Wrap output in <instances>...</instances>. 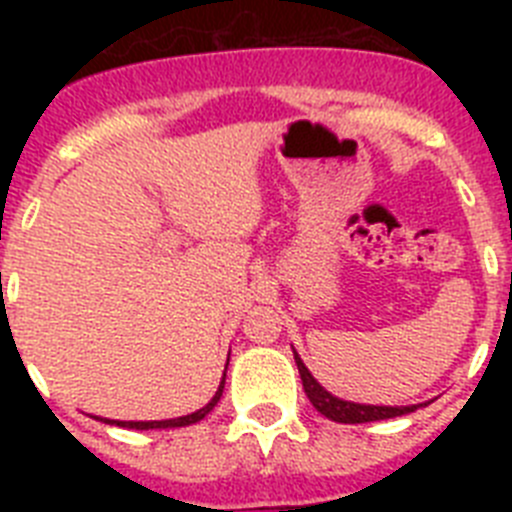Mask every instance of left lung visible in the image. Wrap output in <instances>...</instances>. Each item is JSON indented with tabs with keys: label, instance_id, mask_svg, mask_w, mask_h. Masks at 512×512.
Returning a JSON list of instances; mask_svg holds the SVG:
<instances>
[{
	"label": "left lung",
	"instance_id": "1",
	"mask_svg": "<svg viewBox=\"0 0 512 512\" xmlns=\"http://www.w3.org/2000/svg\"><path fill=\"white\" fill-rule=\"evenodd\" d=\"M297 369H300L302 387H305L307 400L312 402V408L318 410L325 418L336 420V423H372V420H387L397 418V415H408L413 410H418V405H410V408H379V405H359V402H346L333 397L330 392H325L315 377L307 372V366L302 364L300 356L295 354Z\"/></svg>",
	"mask_w": 512,
	"mask_h": 512
}]
</instances>
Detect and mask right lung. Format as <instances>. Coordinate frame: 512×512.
Here are the masks:
<instances>
[{"label": "right lung", "mask_w": 512, "mask_h": 512, "mask_svg": "<svg viewBox=\"0 0 512 512\" xmlns=\"http://www.w3.org/2000/svg\"><path fill=\"white\" fill-rule=\"evenodd\" d=\"M223 384H225V377H223V382H220V387H217L215 397H212V400L207 402L205 408L197 410V413H192V415H184V418L151 420V423H133V420H128V423H125V420H104V423H115V425H120V428H135V431H148V428H182V425H192V423H197V420L205 418V415L210 413L212 408H215L217 400L223 397Z\"/></svg>", "instance_id": "add662e5"}]
</instances>
